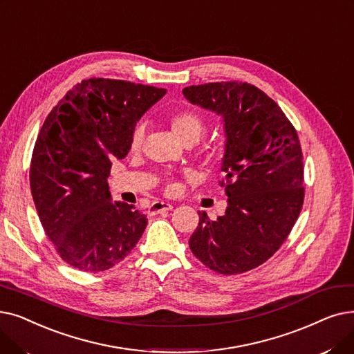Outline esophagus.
Wrapping results in <instances>:
<instances>
[{"mask_svg":"<svg viewBox=\"0 0 354 354\" xmlns=\"http://www.w3.org/2000/svg\"><path fill=\"white\" fill-rule=\"evenodd\" d=\"M174 206L171 203H167V201H154L153 205L149 206L148 209V214H158L162 212H168L171 210Z\"/></svg>","mask_w":354,"mask_h":354,"instance_id":"34e87169","label":"esophagus"}]
</instances>
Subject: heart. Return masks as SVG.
Returning <instances> with one entry per match:
<instances>
[{"mask_svg": "<svg viewBox=\"0 0 354 354\" xmlns=\"http://www.w3.org/2000/svg\"><path fill=\"white\" fill-rule=\"evenodd\" d=\"M168 124H170L171 132L174 133V137L181 142H197L203 132L206 129L203 118H201L198 113L193 111H180L176 112L170 116L168 120ZM145 137V127L142 122L137 124L136 128H133L131 133V149L132 151H140L144 142ZM165 190L168 193H177L180 190V184L177 181H167L165 184Z\"/></svg>", "mask_w": 354, "mask_h": 354, "instance_id": "b5f03b06", "label": "heart"}]
</instances>
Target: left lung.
Listing matches in <instances>:
<instances>
[{"label":"left lung","instance_id":"obj_1","mask_svg":"<svg viewBox=\"0 0 354 354\" xmlns=\"http://www.w3.org/2000/svg\"><path fill=\"white\" fill-rule=\"evenodd\" d=\"M193 105L222 116V162L227 207L217 221L198 212L189 241L212 271L234 275L271 258L304 203V165L297 131L282 109L246 82H214L183 89Z\"/></svg>","mask_w":354,"mask_h":354}]
</instances>
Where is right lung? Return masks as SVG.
Returning a JSON list of instances; mask_svg holds the SVG:
<instances>
[{
    "label": "right lung",
    "mask_w": 354,
    "mask_h": 354,
    "mask_svg": "<svg viewBox=\"0 0 354 354\" xmlns=\"http://www.w3.org/2000/svg\"><path fill=\"white\" fill-rule=\"evenodd\" d=\"M165 89L127 80H82L52 109L39 132L30 187L59 257L85 272L120 263L142 236L147 216L111 201L112 161L131 149V133Z\"/></svg>",
    "instance_id": "obj_1"
}]
</instances>
